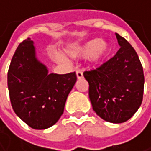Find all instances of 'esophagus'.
<instances>
[{"mask_svg":"<svg viewBox=\"0 0 151 151\" xmlns=\"http://www.w3.org/2000/svg\"><path fill=\"white\" fill-rule=\"evenodd\" d=\"M76 74H77V78H83V73L80 72V71H77L76 72Z\"/></svg>","mask_w":151,"mask_h":151,"instance_id":"1","label":"esophagus"}]
</instances>
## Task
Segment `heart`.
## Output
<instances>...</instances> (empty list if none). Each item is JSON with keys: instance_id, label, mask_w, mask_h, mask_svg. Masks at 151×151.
Instances as JSON below:
<instances>
[{"instance_id": "obj_1", "label": "heart", "mask_w": 151, "mask_h": 151, "mask_svg": "<svg viewBox=\"0 0 151 151\" xmlns=\"http://www.w3.org/2000/svg\"><path fill=\"white\" fill-rule=\"evenodd\" d=\"M108 52V45L101 39L95 38L84 45L78 46L69 53L73 57L78 58H93L96 60L101 59Z\"/></svg>"}]
</instances>
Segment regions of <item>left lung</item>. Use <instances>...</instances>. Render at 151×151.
Listing matches in <instances>:
<instances>
[{
	"label": "left lung",
	"mask_w": 151,
	"mask_h": 151,
	"mask_svg": "<svg viewBox=\"0 0 151 151\" xmlns=\"http://www.w3.org/2000/svg\"><path fill=\"white\" fill-rule=\"evenodd\" d=\"M121 46L100 67L86 71L89 98L94 112L103 120L122 123L130 119L142 101L144 75L138 55L131 45L115 34Z\"/></svg>",
	"instance_id": "1"
}]
</instances>
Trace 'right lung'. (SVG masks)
Wrapping results in <instances>:
<instances>
[{
    "label": "right lung",
    "mask_w": 151,
    "mask_h": 151,
    "mask_svg": "<svg viewBox=\"0 0 151 151\" xmlns=\"http://www.w3.org/2000/svg\"><path fill=\"white\" fill-rule=\"evenodd\" d=\"M77 80L76 73H48L29 38L21 43L8 72L11 106L16 115L34 129L53 126L64 113L67 96Z\"/></svg>",
    "instance_id": "1"
}]
</instances>
